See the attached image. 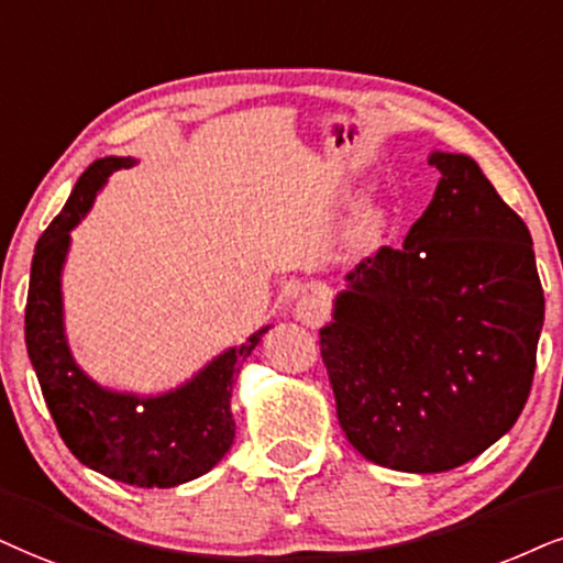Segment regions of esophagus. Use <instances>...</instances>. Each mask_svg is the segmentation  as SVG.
Masks as SVG:
<instances>
[{"label":"esophagus","mask_w":563,"mask_h":563,"mask_svg":"<svg viewBox=\"0 0 563 563\" xmlns=\"http://www.w3.org/2000/svg\"><path fill=\"white\" fill-rule=\"evenodd\" d=\"M295 318L305 325H318L325 318V300L316 292L302 295L295 305Z\"/></svg>","instance_id":"34e87169"}]
</instances>
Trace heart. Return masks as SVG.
<instances>
[{"label": "heart", "instance_id": "1", "mask_svg": "<svg viewBox=\"0 0 563 563\" xmlns=\"http://www.w3.org/2000/svg\"><path fill=\"white\" fill-rule=\"evenodd\" d=\"M373 224H376V219H365V227H367V229H371Z\"/></svg>", "mask_w": 563, "mask_h": 563}]
</instances>
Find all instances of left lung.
Listing matches in <instances>:
<instances>
[{
  "mask_svg": "<svg viewBox=\"0 0 563 563\" xmlns=\"http://www.w3.org/2000/svg\"><path fill=\"white\" fill-rule=\"evenodd\" d=\"M441 172L399 247L346 274L321 357L336 418L365 460L446 473L515 426L530 397L545 297L525 221L473 158Z\"/></svg>",
  "mask_w": 563,
  "mask_h": 563,
  "instance_id": "left-lung-1",
  "label": "left lung"
}]
</instances>
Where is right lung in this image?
I'll return each mask as SVG.
<instances>
[{
  "instance_id": "add662e5",
  "label": "right lung",
  "mask_w": 563,
  "mask_h": 563,
  "mask_svg": "<svg viewBox=\"0 0 563 563\" xmlns=\"http://www.w3.org/2000/svg\"><path fill=\"white\" fill-rule=\"evenodd\" d=\"M133 164L130 156L90 164L59 217L41 234L27 287L25 344L54 426L86 467L137 488H175L217 467L232 446L234 378L268 325L221 352L185 386L158 397L109 391L75 365L62 321L69 229L86 217L107 177Z\"/></svg>"
}]
</instances>
